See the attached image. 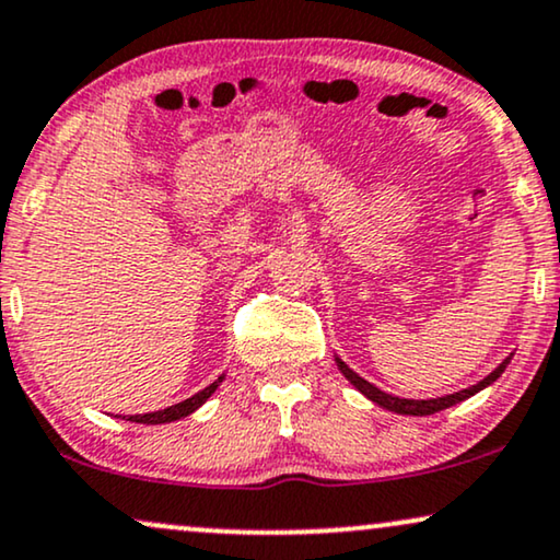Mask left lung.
Listing matches in <instances>:
<instances>
[{
    "label": "left lung",
    "instance_id": "1",
    "mask_svg": "<svg viewBox=\"0 0 560 560\" xmlns=\"http://www.w3.org/2000/svg\"><path fill=\"white\" fill-rule=\"evenodd\" d=\"M512 355H514V353L506 355L504 361L499 363V366H497L494 371H491L489 376H483L481 382H476L474 386H468V389H460V392L445 394V397H435V399H405V397H394V394H386V392L378 389V386H374L371 382H366V378H363V376H358L353 369H348V363L342 361V358L335 355V363H338L340 374L346 376L348 382L353 384L355 389L363 394V397L374 401V405H378L382 409H389V412H397V415L424 417V415H435V412H441V409H448V407H453V405H458V401H464V399H468V397H474V394H479L481 389H487V386L494 384L497 378L504 374V369L510 366Z\"/></svg>",
    "mask_w": 560,
    "mask_h": 560
}]
</instances>
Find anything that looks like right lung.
I'll return each instance as SVG.
<instances>
[{
    "mask_svg": "<svg viewBox=\"0 0 560 560\" xmlns=\"http://www.w3.org/2000/svg\"><path fill=\"white\" fill-rule=\"evenodd\" d=\"M222 378H225V374L214 378V382H212L210 386H207V389L197 392V394H194V397L184 399V401H178V405H171V407H166V409H159V412H145V415H128V420H130V422H140V424H163V422H176V420H182V417L191 415L194 409H199V407H202L205 401L210 399L214 392H218V386L222 384Z\"/></svg>",
    "mask_w": 560,
    "mask_h": 560,
    "instance_id": "1",
    "label": "right lung"
}]
</instances>
